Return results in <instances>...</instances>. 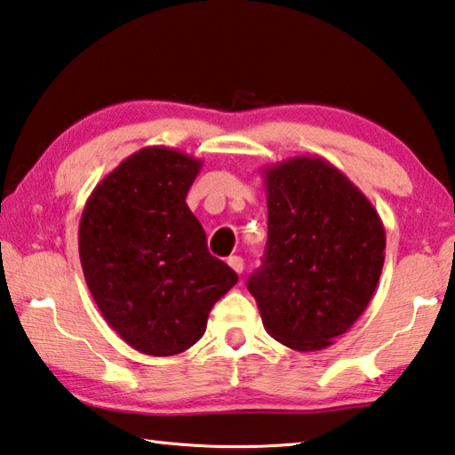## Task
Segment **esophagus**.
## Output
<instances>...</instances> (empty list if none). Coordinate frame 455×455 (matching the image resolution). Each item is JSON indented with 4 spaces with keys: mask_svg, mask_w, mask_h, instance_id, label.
I'll return each instance as SVG.
<instances>
[{
    "mask_svg": "<svg viewBox=\"0 0 455 455\" xmlns=\"http://www.w3.org/2000/svg\"><path fill=\"white\" fill-rule=\"evenodd\" d=\"M228 267L233 268L236 275H241V272L244 270V260L241 259V256H228Z\"/></svg>",
    "mask_w": 455,
    "mask_h": 455,
    "instance_id": "34e87169",
    "label": "esophagus"
}]
</instances>
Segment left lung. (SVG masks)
<instances>
[{"label":"left lung","mask_w":455,"mask_h":455,"mask_svg":"<svg viewBox=\"0 0 455 455\" xmlns=\"http://www.w3.org/2000/svg\"><path fill=\"white\" fill-rule=\"evenodd\" d=\"M268 238L246 288L280 344L322 350L348 332L374 296L386 230L352 180L322 156L262 169Z\"/></svg>","instance_id":"8db88e82"}]
</instances>
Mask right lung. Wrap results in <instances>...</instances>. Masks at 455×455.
Segmentation results:
<instances>
[{
	"label": "right lung",
	"mask_w": 455,
	"mask_h": 455,
	"mask_svg": "<svg viewBox=\"0 0 455 455\" xmlns=\"http://www.w3.org/2000/svg\"><path fill=\"white\" fill-rule=\"evenodd\" d=\"M203 161L145 147L113 169L85 203L79 259L115 332L148 356H175L203 338L214 302L238 283L206 249L187 206Z\"/></svg>",
	"instance_id": "add662e5"
}]
</instances>
